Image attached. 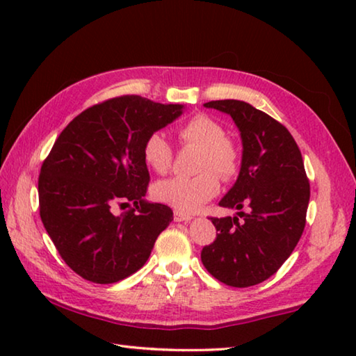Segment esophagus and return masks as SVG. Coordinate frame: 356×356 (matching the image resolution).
<instances>
[{"label":"esophagus","mask_w":356,"mask_h":356,"mask_svg":"<svg viewBox=\"0 0 356 356\" xmlns=\"http://www.w3.org/2000/svg\"><path fill=\"white\" fill-rule=\"evenodd\" d=\"M193 218L191 215L179 212V210H174V221H190Z\"/></svg>","instance_id":"esophagus-1"}]
</instances>
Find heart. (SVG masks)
<instances>
[{
	"label": "heart",
	"instance_id": "heart-1",
	"mask_svg": "<svg viewBox=\"0 0 356 356\" xmlns=\"http://www.w3.org/2000/svg\"><path fill=\"white\" fill-rule=\"evenodd\" d=\"M184 146L200 147L196 170L197 176L170 177L154 186L156 200L174 207L179 212H196L218 193L220 180L237 176L240 170V150L236 143L226 136V130L206 114H196L177 130ZM143 159L159 174H165L172 163V147L163 134L154 131L143 144ZM217 173L215 175L214 172Z\"/></svg>",
	"mask_w": 356,
	"mask_h": 356
}]
</instances>
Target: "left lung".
Segmentation results:
<instances>
[{"mask_svg": "<svg viewBox=\"0 0 356 356\" xmlns=\"http://www.w3.org/2000/svg\"><path fill=\"white\" fill-rule=\"evenodd\" d=\"M229 114L243 144L242 168L221 207L250 212L210 218L216 227L213 243L204 246L207 272L232 287H250L278 272L297 246L306 225L309 180L301 152L284 125L242 100L204 104Z\"/></svg>", "mask_w": 356, "mask_h": 356, "instance_id": "1", "label": "left lung"}]
</instances>
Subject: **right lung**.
Segmentation results:
<instances>
[{
    "label": "right lung",
    "instance_id": "add662e5",
    "mask_svg": "<svg viewBox=\"0 0 356 356\" xmlns=\"http://www.w3.org/2000/svg\"><path fill=\"white\" fill-rule=\"evenodd\" d=\"M182 110L120 95L78 114L53 144L40 168V218L81 278L113 284L134 275L172 221L165 204L144 201L150 177L143 144ZM116 205L129 210L116 216Z\"/></svg>",
    "mask_w": 356,
    "mask_h": 356
}]
</instances>
